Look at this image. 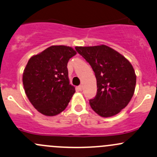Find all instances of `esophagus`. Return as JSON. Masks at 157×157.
<instances>
[{
    "label": "esophagus",
    "mask_w": 157,
    "mask_h": 157,
    "mask_svg": "<svg viewBox=\"0 0 157 157\" xmlns=\"http://www.w3.org/2000/svg\"><path fill=\"white\" fill-rule=\"evenodd\" d=\"M77 89L79 90V91H81V90H82V86L81 85L78 86L77 87Z\"/></svg>",
    "instance_id": "esophagus-1"
}]
</instances>
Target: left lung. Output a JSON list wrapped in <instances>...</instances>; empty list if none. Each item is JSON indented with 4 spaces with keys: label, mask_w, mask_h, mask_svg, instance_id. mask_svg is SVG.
<instances>
[{
    "label": "left lung",
    "mask_w": 157,
    "mask_h": 157,
    "mask_svg": "<svg viewBox=\"0 0 157 157\" xmlns=\"http://www.w3.org/2000/svg\"><path fill=\"white\" fill-rule=\"evenodd\" d=\"M75 49L91 65L96 77V95L90 100L92 109L102 117L117 114L134 95L136 75L132 65L106 45Z\"/></svg>",
    "instance_id": "left-lung-1"
}]
</instances>
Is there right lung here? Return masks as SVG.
I'll list each match as a JSON object with an SVG mask.
<instances>
[{
	"label": "right lung",
	"instance_id": "add662e5",
	"mask_svg": "<svg viewBox=\"0 0 157 157\" xmlns=\"http://www.w3.org/2000/svg\"><path fill=\"white\" fill-rule=\"evenodd\" d=\"M77 54L66 46H51L28 62L22 76L25 92L34 108L55 116L68 105L75 88L69 83L67 62Z\"/></svg>",
	"mask_w": 157,
	"mask_h": 157
}]
</instances>
